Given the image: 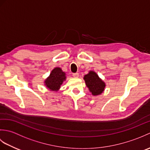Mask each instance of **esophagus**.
Listing matches in <instances>:
<instances>
[{"instance_id": "obj_1", "label": "esophagus", "mask_w": 150, "mask_h": 150, "mask_svg": "<svg viewBox=\"0 0 150 150\" xmlns=\"http://www.w3.org/2000/svg\"><path fill=\"white\" fill-rule=\"evenodd\" d=\"M73 76L74 78H78L79 76V74L78 73H73Z\"/></svg>"}]
</instances>
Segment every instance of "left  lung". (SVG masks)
Segmentation results:
<instances>
[{
    "instance_id": "8db88e82",
    "label": "left lung",
    "mask_w": 150,
    "mask_h": 150,
    "mask_svg": "<svg viewBox=\"0 0 150 150\" xmlns=\"http://www.w3.org/2000/svg\"><path fill=\"white\" fill-rule=\"evenodd\" d=\"M86 85L89 88L92 95H98L103 93L106 86L104 82L98 77L96 73L90 71L84 77Z\"/></svg>"
}]
</instances>
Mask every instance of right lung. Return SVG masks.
Wrapping results in <instances>:
<instances>
[{"label":"right lung","instance_id":"right-lung-1","mask_svg":"<svg viewBox=\"0 0 150 150\" xmlns=\"http://www.w3.org/2000/svg\"><path fill=\"white\" fill-rule=\"evenodd\" d=\"M65 79V73L60 68H55L52 71L50 77L45 81V84L50 90L57 91Z\"/></svg>","mask_w":150,"mask_h":150}]
</instances>
